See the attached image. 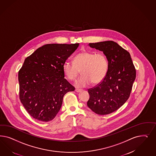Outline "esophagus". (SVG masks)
Listing matches in <instances>:
<instances>
[{
  "label": "esophagus",
  "mask_w": 156,
  "mask_h": 156,
  "mask_svg": "<svg viewBox=\"0 0 156 156\" xmlns=\"http://www.w3.org/2000/svg\"><path fill=\"white\" fill-rule=\"evenodd\" d=\"M75 91L76 92H80L81 91H82V90H80V89H76Z\"/></svg>",
  "instance_id": "obj_1"
}]
</instances>
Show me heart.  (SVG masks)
<instances>
[{
  "mask_svg": "<svg viewBox=\"0 0 156 156\" xmlns=\"http://www.w3.org/2000/svg\"><path fill=\"white\" fill-rule=\"evenodd\" d=\"M108 60L102 53L86 51L77 55L73 63L65 62L62 66L64 75L69 80H75L81 71L82 76L75 83L76 87L83 88L100 83L106 77L108 71Z\"/></svg>",
  "mask_w": 156,
  "mask_h": 156,
  "instance_id": "b5f03b06",
  "label": "heart"
}]
</instances>
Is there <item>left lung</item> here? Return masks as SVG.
<instances>
[{
  "mask_svg": "<svg viewBox=\"0 0 156 156\" xmlns=\"http://www.w3.org/2000/svg\"><path fill=\"white\" fill-rule=\"evenodd\" d=\"M90 46L103 52L108 60V71L104 80L88 90L87 106L99 115L111 114L130 97L136 70L127 50L112 41L90 43Z\"/></svg>",
  "mask_w": 156,
  "mask_h": 156,
  "instance_id": "1",
  "label": "left lung"
}]
</instances>
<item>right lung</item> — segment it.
Instances as JSON below:
<instances>
[{"mask_svg":"<svg viewBox=\"0 0 156 156\" xmlns=\"http://www.w3.org/2000/svg\"><path fill=\"white\" fill-rule=\"evenodd\" d=\"M79 44H46L26 58L18 72L20 99L33 118H55L66 94L75 87L64 78L62 66Z\"/></svg>","mask_w":156,"mask_h":156,"instance_id":"obj_1","label":"right lung"}]
</instances>
